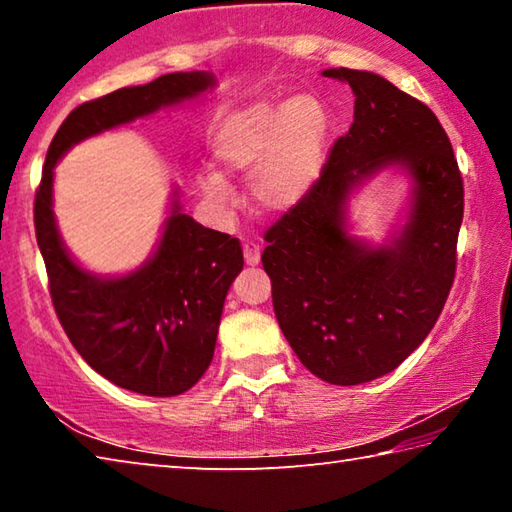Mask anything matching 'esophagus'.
Segmentation results:
<instances>
[{
	"label": "esophagus",
	"instance_id": "esophagus-1",
	"mask_svg": "<svg viewBox=\"0 0 512 512\" xmlns=\"http://www.w3.org/2000/svg\"><path fill=\"white\" fill-rule=\"evenodd\" d=\"M244 259H246L248 266H257L259 259H262V248L253 244V241H246V244H244Z\"/></svg>",
	"mask_w": 512,
	"mask_h": 512
}]
</instances>
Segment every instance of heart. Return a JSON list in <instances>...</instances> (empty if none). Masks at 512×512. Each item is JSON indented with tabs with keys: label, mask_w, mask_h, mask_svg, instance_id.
I'll use <instances>...</instances> for the list:
<instances>
[{
	"label": "heart",
	"mask_w": 512,
	"mask_h": 512,
	"mask_svg": "<svg viewBox=\"0 0 512 512\" xmlns=\"http://www.w3.org/2000/svg\"><path fill=\"white\" fill-rule=\"evenodd\" d=\"M332 137V112L311 92L230 110L212 135V160L219 173H201L198 192L207 205L223 210L230 201V185L223 176L248 171V201L266 214L289 212L314 192Z\"/></svg>",
	"instance_id": "heart-1"
}]
</instances>
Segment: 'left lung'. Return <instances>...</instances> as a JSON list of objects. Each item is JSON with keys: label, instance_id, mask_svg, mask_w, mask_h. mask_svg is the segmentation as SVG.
Instances as JSON below:
<instances>
[{"label": "left lung", "instance_id": "1", "mask_svg": "<svg viewBox=\"0 0 512 512\" xmlns=\"http://www.w3.org/2000/svg\"><path fill=\"white\" fill-rule=\"evenodd\" d=\"M354 94L350 131L305 201L266 232L262 264L282 334L309 372L357 386L427 339L452 289L463 180L436 115L366 69L320 72ZM410 183L403 221L379 245L353 235L351 198L379 172Z\"/></svg>", "mask_w": 512, "mask_h": 512}]
</instances>
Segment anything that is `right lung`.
<instances>
[{"mask_svg":"<svg viewBox=\"0 0 512 512\" xmlns=\"http://www.w3.org/2000/svg\"><path fill=\"white\" fill-rule=\"evenodd\" d=\"M214 88L210 72H176L83 103L58 128L42 169L36 237L60 325L101 377L140 395H180L210 368L225 296L244 268L241 246L185 214L180 189L173 187L149 259L119 275L94 273L76 262L60 237L54 169L72 146Z\"/></svg>","mask_w":512,"mask_h":512,"instance_id":"add662e5","label":"right lung"}]
</instances>
